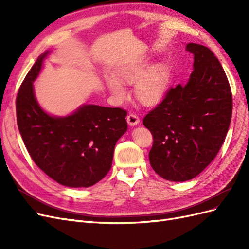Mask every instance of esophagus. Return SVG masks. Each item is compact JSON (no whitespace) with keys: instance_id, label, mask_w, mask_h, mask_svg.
Wrapping results in <instances>:
<instances>
[{"instance_id":"34e87169","label":"esophagus","mask_w":249,"mask_h":249,"mask_svg":"<svg viewBox=\"0 0 249 249\" xmlns=\"http://www.w3.org/2000/svg\"><path fill=\"white\" fill-rule=\"evenodd\" d=\"M126 122L131 126H134V125H137L140 123V119H139V117L137 115L129 114V115L126 116Z\"/></svg>"}]
</instances>
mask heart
<instances>
[{"label":"heart","mask_w":249,"mask_h":249,"mask_svg":"<svg viewBox=\"0 0 249 249\" xmlns=\"http://www.w3.org/2000/svg\"><path fill=\"white\" fill-rule=\"evenodd\" d=\"M147 59H139L117 67L116 76L106 77L109 91L117 101L126 97L127 91L124 84L135 85V94L143 106L155 107L159 105L167 93L168 72L164 65L153 66Z\"/></svg>","instance_id":"b5f03b06"}]
</instances>
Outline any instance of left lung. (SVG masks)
Segmentation results:
<instances>
[{
  "label": "left lung",
  "instance_id": "obj_1",
  "mask_svg": "<svg viewBox=\"0 0 249 249\" xmlns=\"http://www.w3.org/2000/svg\"><path fill=\"white\" fill-rule=\"evenodd\" d=\"M193 71L187 84L170 88L143 118L154 137L149 163L161 178L189 180L214 160L231 124L232 97L220 62L209 48L188 43Z\"/></svg>",
  "mask_w": 249,
  "mask_h": 249
}]
</instances>
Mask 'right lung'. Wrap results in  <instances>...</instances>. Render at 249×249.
Returning a JSON list of instances; mask_svg holds the SVG:
<instances>
[{"label":"right lung","mask_w":249,"mask_h":249,"mask_svg":"<svg viewBox=\"0 0 249 249\" xmlns=\"http://www.w3.org/2000/svg\"><path fill=\"white\" fill-rule=\"evenodd\" d=\"M51 51L37 58L17 96L20 136L35 164L60 185L90 187L112 166L117 140L127 130L126 111L82 105L67 116H53L37 102L33 83Z\"/></svg>","instance_id":"right-lung-1"}]
</instances>
